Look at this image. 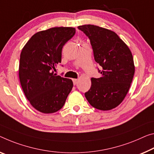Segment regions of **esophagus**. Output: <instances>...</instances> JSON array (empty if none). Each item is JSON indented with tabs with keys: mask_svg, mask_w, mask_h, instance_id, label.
I'll return each instance as SVG.
<instances>
[{
	"mask_svg": "<svg viewBox=\"0 0 154 154\" xmlns=\"http://www.w3.org/2000/svg\"><path fill=\"white\" fill-rule=\"evenodd\" d=\"M78 81H79V80H78V79H73V82H74V85L78 83Z\"/></svg>",
	"mask_w": 154,
	"mask_h": 154,
	"instance_id": "obj_1",
	"label": "esophagus"
}]
</instances>
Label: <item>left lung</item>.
<instances>
[{
  "label": "left lung",
  "mask_w": 154,
  "mask_h": 154,
  "mask_svg": "<svg viewBox=\"0 0 154 154\" xmlns=\"http://www.w3.org/2000/svg\"><path fill=\"white\" fill-rule=\"evenodd\" d=\"M90 40L96 62L102 67L101 77L91 78V86L85 94L94 108L114 109L123 101L133 80L135 66L129 48L112 30L93 25L79 26Z\"/></svg>",
  "instance_id": "obj_1"
}]
</instances>
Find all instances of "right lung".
I'll return each instance as SVG.
<instances>
[{"instance_id":"add662e5","label":"right lung","mask_w":154,"mask_h":154,"mask_svg":"<svg viewBox=\"0 0 154 154\" xmlns=\"http://www.w3.org/2000/svg\"><path fill=\"white\" fill-rule=\"evenodd\" d=\"M74 27H52L31 37L20 53L19 79L26 98L40 112H58L73 87L72 80L54 72L61 63L62 49L74 36Z\"/></svg>"}]
</instances>
